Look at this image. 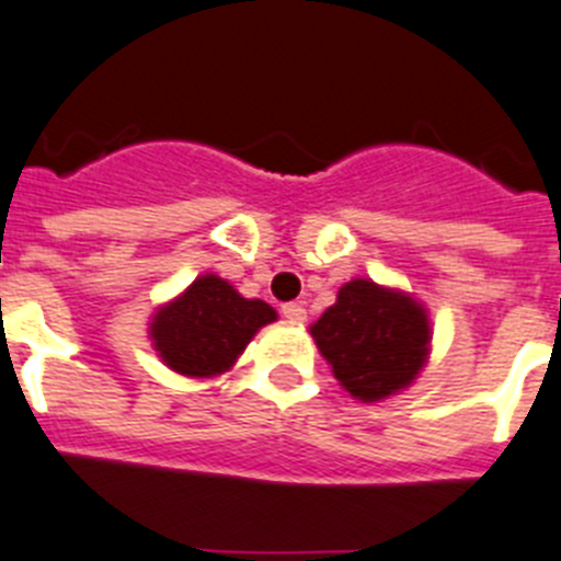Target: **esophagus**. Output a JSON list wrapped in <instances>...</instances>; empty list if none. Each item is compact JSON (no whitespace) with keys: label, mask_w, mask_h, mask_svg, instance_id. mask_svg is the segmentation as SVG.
Instances as JSON below:
<instances>
[{"label":"esophagus","mask_w":561,"mask_h":561,"mask_svg":"<svg viewBox=\"0 0 561 561\" xmlns=\"http://www.w3.org/2000/svg\"><path fill=\"white\" fill-rule=\"evenodd\" d=\"M282 317L294 324H302L305 319H308V310H305L299 302H288V305H282Z\"/></svg>","instance_id":"34e87169"}]
</instances>
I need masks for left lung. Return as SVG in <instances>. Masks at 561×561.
<instances>
[{
	"label": "left lung",
	"mask_w": 561,
	"mask_h": 561,
	"mask_svg": "<svg viewBox=\"0 0 561 561\" xmlns=\"http://www.w3.org/2000/svg\"><path fill=\"white\" fill-rule=\"evenodd\" d=\"M310 336L351 397L379 402L425 368L431 319L411 294L351 279L339 288L336 305L310 324Z\"/></svg>",
	"instance_id": "1"
}]
</instances>
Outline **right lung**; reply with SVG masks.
<instances>
[{
	"label": "right lung",
	"mask_w": 561,
	"mask_h": 561,
	"mask_svg": "<svg viewBox=\"0 0 561 561\" xmlns=\"http://www.w3.org/2000/svg\"><path fill=\"white\" fill-rule=\"evenodd\" d=\"M271 322H276L271 305L244 299L222 276L205 273L153 313L150 339L168 368L193 379H210L225 374L259 328Z\"/></svg>",
	"instance_id": "1"
}]
</instances>
